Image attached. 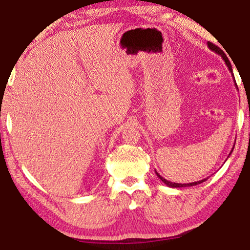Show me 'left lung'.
<instances>
[{
	"label": "left lung",
	"instance_id": "1",
	"mask_svg": "<svg viewBox=\"0 0 250 250\" xmlns=\"http://www.w3.org/2000/svg\"><path fill=\"white\" fill-rule=\"evenodd\" d=\"M207 46H208V48L210 51H213V52H215L216 54H219V55H221V58H222L223 60H224V62H226V64L228 65V68H229V70H230V72L232 73V66H231V63H230V61H229V59L227 58V55H226V53H224V52L221 50V48L219 47V46H216V45H214L213 43H209V42H207ZM234 78V77H233ZM235 86H237V83H235ZM232 150H233V148H232ZM232 150L230 152V154L232 153ZM229 154V155H230ZM155 173H156V175L157 177H159L161 180H162V182H163L164 185H167V187H171V188H181V187H191V186H196V185H199V184H202V182H204V181H206L207 179H203V180H199V181H196V182H190V184H175V182H171V181H168V180H167V179H164L163 177H161V175L157 173V172L155 171Z\"/></svg>",
	"mask_w": 250,
	"mask_h": 250
}]
</instances>
